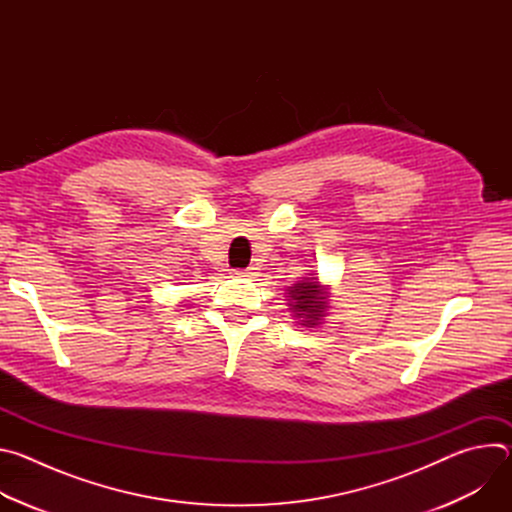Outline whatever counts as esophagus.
<instances>
[{
    "label": "esophagus",
    "mask_w": 512,
    "mask_h": 512,
    "mask_svg": "<svg viewBox=\"0 0 512 512\" xmlns=\"http://www.w3.org/2000/svg\"><path fill=\"white\" fill-rule=\"evenodd\" d=\"M233 275H237V277H245V279H251V277H255V275H257V271H255V267H247V269H237Z\"/></svg>",
    "instance_id": "obj_1"
}]
</instances>
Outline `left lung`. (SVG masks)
I'll list each match as a JSON object with an SVG mask.
<instances>
[{"instance_id":"left-lung-1","label":"left lung","mask_w":512,"mask_h":512,"mask_svg":"<svg viewBox=\"0 0 512 512\" xmlns=\"http://www.w3.org/2000/svg\"><path fill=\"white\" fill-rule=\"evenodd\" d=\"M289 298V310L296 314V318H302V326L314 328L322 322V316L328 308V289L320 285L318 279H304L296 285L287 287Z\"/></svg>"}]
</instances>
